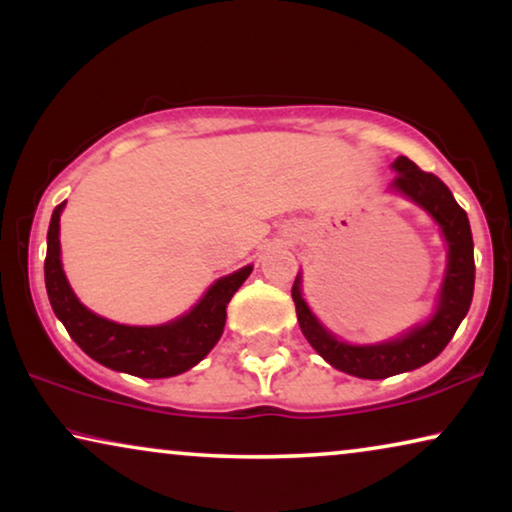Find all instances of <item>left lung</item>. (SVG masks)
<instances>
[{
  "mask_svg": "<svg viewBox=\"0 0 512 512\" xmlns=\"http://www.w3.org/2000/svg\"><path fill=\"white\" fill-rule=\"evenodd\" d=\"M394 169H397V178L392 183L394 190L403 192L422 208H427L431 218L441 225L450 248L448 271H445L441 301H438L434 318L403 338H397V341L378 345H348L336 341L329 331L322 329L315 315L308 311L306 301L301 299L299 292V278L292 285L299 327L308 338V343L338 371L369 380L390 378L403 371L420 369V366L429 364L431 359L441 355L450 338L455 336L457 327L462 325L466 313H469L475 283L471 225L466 211L452 197L448 185L441 178L429 174V171H422L408 157L394 160Z\"/></svg>",
  "mask_w": 512,
  "mask_h": 512,
  "instance_id": "1",
  "label": "left lung"
}]
</instances>
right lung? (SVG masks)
Wrapping results in <instances>:
<instances>
[{
    "label": "right lung",
    "mask_w": 512,
    "mask_h": 512,
    "mask_svg": "<svg viewBox=\"0 0 512 512\" xmlns=\"http://www.w3.org/2000/svg\"><path fill=\"white\" fill-rule=\"evenodd\" d=\"M64 201L53 211L48 227V250L43 276L50 306L64 329L85 355L113 371L139 378H171L201 362L218 338L227 320V304L250 276L253 266L220 278L190 313L162 327H127L104 320L88 311L64 278L60 262V213Z\"/></svg>",
    "instance_id": "add662e5"
}]
</instances>
